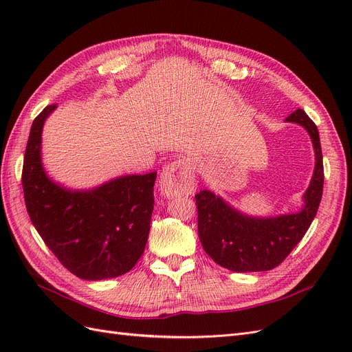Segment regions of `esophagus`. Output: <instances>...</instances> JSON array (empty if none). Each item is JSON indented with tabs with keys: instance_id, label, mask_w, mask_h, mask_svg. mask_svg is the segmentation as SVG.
Listing matches in <instances>:
<instances>
[{
	"instance_id": "1",
	"label": "esophagus",
	"mask_w": 352,
	"mask_h": 352,
	"mask_svg": "<svg viewBox=\"0 0 352 352\" xmlns=\"http://www.w3.org/2000/svg\"><path fill=\"white\" fill-rule=\"evenodd\" d=\"M195 182L194 175L188 160L179 158L168 163L162 175H160V190L166 197H177L184 194H190L194 190Z\"/></svg>"
}]
</instances>
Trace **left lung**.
<instances>
[{
	"instance_id": "left-lung-1",
	"label": "left lung",
	"mask_w": 352,
	"mask_h": 352,
	"mask_svg": "<svg viewBox=\"0 0 352 352\" xmlns=\"http://www.w3.org/2000/svg\"><path fill=\"white\" fill-rule=\"evenodd\" d=\"M286 122L305 127L316 153L314 175L300 212L269 219L248 217L207 189L195 195L202 248L212 261L228 270L267 272L278 267L302 239L320 206L324 173L317 126L301 109L287 116Z\"/></svg>"
}]
</instances>
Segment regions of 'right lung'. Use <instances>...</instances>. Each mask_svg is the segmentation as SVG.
<instances>
[{
    "instance_id": "obj_1",
    "label": "right lung",
    "mask_w": 352,
    "mask_h": 352,
    "mask_svg": "<svg viewBox=\"0 0 352 352\" xmlns=\"http://www.w3.org/2000/svg\"><path fill=\"white\" fill-rule=\"evenodd\" d=\"M56 107H45L30 127L22 172L28 214L51 252L74 276L85 280L117 278L144 254L157 173L122 176L91 190L54 184L41 163V135Z\"/></svg>"
}]
</instances>
